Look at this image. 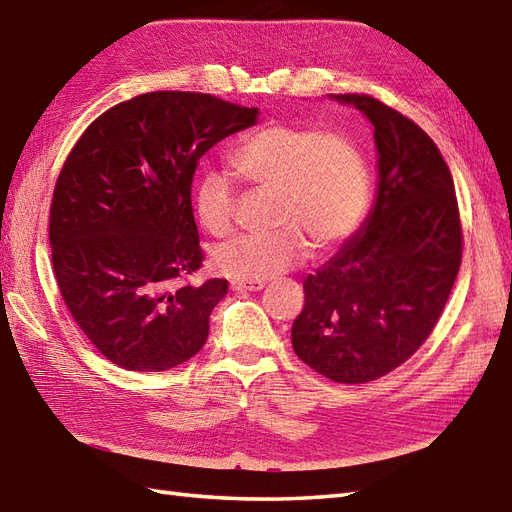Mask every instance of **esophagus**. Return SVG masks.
<instances>
[{
	"label": "esophagus",
	"mask_w": 512,
	"mask_h": 512,
	"mask_svg": "<svg viewBox=\"0 0 512 512\" xmlns=\"http://www.w3.org/2000/svg\"><path fill=\"white\" fill-rule=\"evenodd\" d=\"M264 288H266L264 281H231L233 292H259Z\"/></svg>",
	"instance_id": "34e87169"
}]
</instances>
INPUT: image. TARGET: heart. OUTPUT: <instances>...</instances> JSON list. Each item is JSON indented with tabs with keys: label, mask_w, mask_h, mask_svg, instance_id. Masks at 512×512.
<instances>
[{
	"label": "heart",
	"mask_w": 512,
	"mask_h": 512,
	"mask_svg": "<svg viewBox=\"0 0 512 512\" xmlns=\"http://www.w3.org/2000/svg\"><path fill=\"white\" fill-rule=\"evenodd\" d=\"M233 170L248 185L275 192L266 233L237 235L213 253V268L235 281H270L296 268L310 244L327 251L360 229L371 205V172L362 150L342 133L275 124L233 152ZM202 229L227 235L235 189L222 172H207L194 189Z\"/></svg>",
	"instance_id": "heart-1"
}]
</instances>
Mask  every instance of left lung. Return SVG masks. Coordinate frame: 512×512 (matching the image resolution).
Segmentation results:
<instances>
[{
  "label": "left lung",
  "instance_id": "obj_1",
  "mask_svg": "<svg viewBox=\"0 0 512 512\" xmlns=\"http://www.w3.org/2000/svg\"><path fill=\"white\" fill-rule=\"evenodd\" d=\"M375 128L377 194L362 227L303 281L292 347L338 384L395 371L432 334L454 288L462 229L454 178L427 133L371 95L331 93Z\"/></svg>",
  "mask_w": 512,
  "mask_h": 512
}]
</instances>
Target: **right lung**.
<instances>
[{
    "mask_svg": "<svg viewBox=\"0 0 512 512\" xmlns=\"http://www.w3.org/2000/svg\"><path fill=\"white\" fill-rule=\"evenodd\" d=\"M259 109L154 91L113 106L71 148L54 187L58 290L95 349L126 371H168L202 349L227 279L181 283L202 264L192 181L202 154Z\"/></svg>",
    "mask_w": 512,
    "mask_h": 512,
    "instance_id": "1",
    "label": "right lung"
}]
</instances>
